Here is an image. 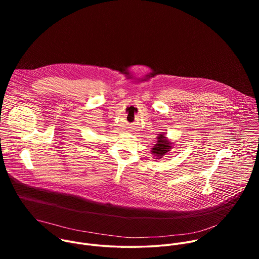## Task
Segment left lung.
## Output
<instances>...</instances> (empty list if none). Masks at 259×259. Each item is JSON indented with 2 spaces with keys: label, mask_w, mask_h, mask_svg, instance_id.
I'll list each match as a JSON object with an SVG mask.
<instances>
[{
  "label": "left lung",
  "mask_w": 259,
  "mask_h": 259,
  "mask_svg": "<svg viewBox=\"0 0 259 259\" xmlns=\"http://www.w3.org/2000/svg\"><path fill=\"white\" fill-rule=\"evenodd\" d=\"M157 143L154 145V147L152 149V153L154 156H156V159H160L162 157H164L165 155H167L170 152V149L172 147L171 142L167 139V137L165 136V133L159 134V136L157 137Z\"/></svg>",
  "instance_id": "1"
}]
</instances>
